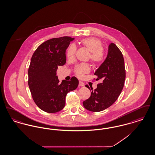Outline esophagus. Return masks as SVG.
Here are the masks:
<instances>
[{
	"instance_id": "obj_1",
	"label": "esophagus",
	"mask_w": 155,
	"mask_h": 155,
	"mask_svg": "<svg viewBox=\"0 0 155 155\" xmlns=\"http://www.w3.org/2000/svg\"><path fill=\"white\" fill-rule=\"evenodd\" d=\"M79 86H80V87H84V86H85V84H84V83H83L82 82L80 81V82H79Z\"/></svg>"
}]
</instances>
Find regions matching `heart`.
I'll return each mask as SVG.
<instances>
[{
  "mask_svg": "<svg viewBox=\"0 0 155 155\" xmlns=\"http://www.w3.org/2000/svg\"><path fill=\"white\" fill-rule=\"evenodd\" d=\"M80 44L90 51L89 58L94 66H98L103 62L105 54L101 40L94 37L86 38L81 40ZM75 52V46L71 45L67 50V58L68 59L74 58ZM89 71L90 67L87 63H82L78 65L74 70L75 74L79 78H82L85 74L88 73Z\"/></svg>",
  "mask_w": 155,
  "mask_h": 155,
  "instance_id": "b5f03b06",
  "label": "heart"
}]
</instances>
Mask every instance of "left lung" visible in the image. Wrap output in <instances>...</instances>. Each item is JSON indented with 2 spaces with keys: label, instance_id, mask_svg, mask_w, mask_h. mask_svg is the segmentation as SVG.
I'll use <instances>...</instances> for the list:
<instances>
[{
  "label": "left lung",
  "instance_id": "8db88e82",
  "mask_svg": "<svg viewBox=\"0 0 155 155\" xmlns=\"http://www.w3.org/2000/svg\"><path fill=\"white\" fill-rule=\"evenodd\" d=\"M94 75L97 77L96 80L102 82L97 85V88L92 91L90 97L83 102V105L88 110L97 112L108 108L116 102L124 85V58L114 44L109 45L107 58ZM86 87L90 89L88 85Z\"/></svg>",
  "mask_w": 155,
  "mask_h": 155
}]
</instances>
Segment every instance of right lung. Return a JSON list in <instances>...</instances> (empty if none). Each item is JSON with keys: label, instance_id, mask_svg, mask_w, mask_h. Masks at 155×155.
Returning <instances> with one entry per match:
<instances>
[{"label": "right lung", "instance_id": "1", "mask_svg": "<svg viewBox=\"0 0 155 155\" xmlns=\"http://www.w3.org/2000/svg\"><path fill=\"white\" fill-rule=\"evenodd\" d=\"M74 38H55L40 45L31 58L28 68V85L37 106L45 112L53 113L62 110L68 92L78 85L75 77L70 81L59 84L56 71L66 62V50Z\"/></svg>", "mask_w": 155, "mask_h": 155}]
</instances>
